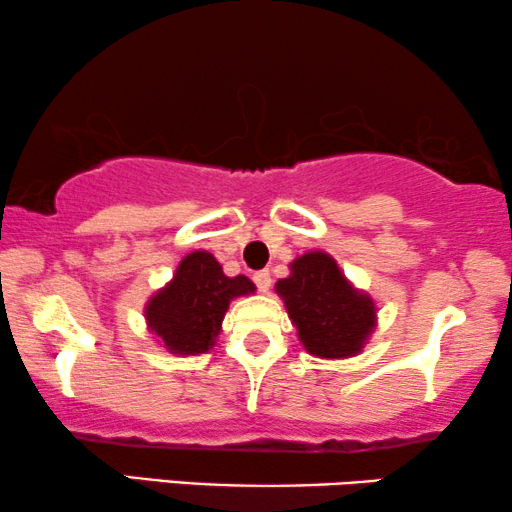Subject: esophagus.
Returning <instances> with one entry per match:
<instances>
[{"label": "esophagus", "instance_id": "obj_1", "mask_svg": "<svg viewBox=\"0 0 512 512\" xmlns=\"http://www.w3.org/2000/svg\"><path fill=\"white\" fill-rule=\"evenodd\" d=\"M252 281H255V286H257V290H262V293H267V290L271 288V274L267 269H262V271H257L255 276H252Z\"/></svg>", "mask_w": 512, "mask_h": 512}]
</instances>
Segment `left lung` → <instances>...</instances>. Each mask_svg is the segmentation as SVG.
<instances>
[{
  "mask_svg": "<svg viewBox=\"0 0 512 512\" xmlns=\"http://www.w3.org/2000/svg\"><path fill=\"white\" fill-rule=\"evenodd\" d=\"M276 293L314 357H357L371 338L375 302L347 281L328 252H304L290 262V276L276 283Z\"/></svg>",
  "mask_w": 512,
  "mask_h": 512,
  "instance_id": "1",
  "label": "left lung"
}]
</instances>
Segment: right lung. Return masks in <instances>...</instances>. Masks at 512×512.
I'll return each mask as SVG.
<instances>
[{"label": "right lung", "instance_id": "obj_1", "mask_svg": "<svg viewBox=\"0 0 512 512\" xmlns=\"http://www.w3.org/2000/svg\"><path fill=\"white\" fill-rule=\"evenodd\" d=\"M255 293L248 276H226L210 252L186 255L172 281L146 302L148 331L172 354L196 357L215 345L229 302Z\"/></svg>", "mask_w": 512, "mask_h": 512}]
</instances>
